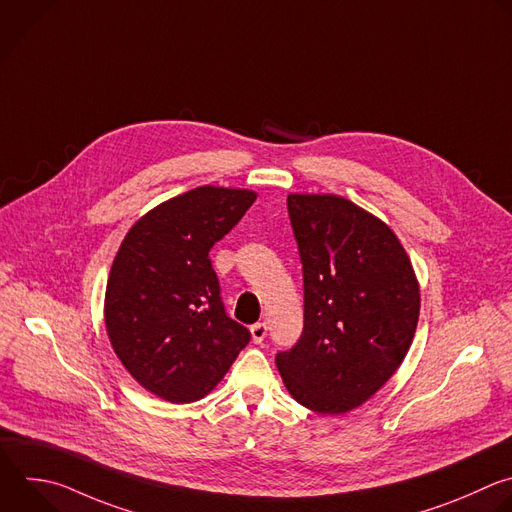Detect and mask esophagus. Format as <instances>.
<instances>
[{
	"label": "esophagus",
	"instance_id": "1",
	"mask_svg": "<svg viewBox=\"0 0 512 512\" xmlns=\"http://www.w3.org/2000/svg\"><path fill=\"white\" fill-rule=\"evenodd\" d=\"M265 335H267V325H265V323H255V325H251V337H253L255 344H261L263 339H265Z\"/></svg>",
	"mask_w": 512,
	"mask_h": 512
}]
</instances>
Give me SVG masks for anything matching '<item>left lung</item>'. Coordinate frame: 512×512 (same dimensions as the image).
Returning a JSON list of instances; mask_svg holds the SVG:
<instances>
[{"instance_id":"8db88e82","label":"left lung","mask_w":512,"mask_h":512,"mask_svg":"<svg viewBox=\"0 0 512 512\" xmlns=\"http://www.w3.org/2000/svg\"><path fill=\"white\" fill-rule=\"evenodd\" d=\"M287 209L303 265V333L275 364L301 406L346 414L404 362L418 279L394 231L352 201L291 193Z\"/></svg>"}]
</instances>
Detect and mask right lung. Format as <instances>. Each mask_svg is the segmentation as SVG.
Listing matches in <instances>:
<instances>
[{
    "mask_svg": "<svg viewBox=\"0 0 512 512\" xmlns=\"http://www.w3.org/2000/svg\"><path fill=\"white\" fill-rule=\"evenodd\" d=\"M255 199L249 189L187 191L140 217L114 257L104 297L112 350L170 404L205 398L249 344V329L225 313L209 251Z\"/></svg>",
    "mask_w": 512,
    "mask_h": 512,
    "instance_id": "1",
    "label": "right lung"
}]
</instances>
